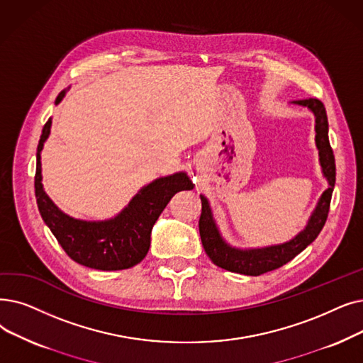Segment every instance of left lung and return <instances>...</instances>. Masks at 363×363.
Wrapping results in <instances>:
<instances>
[{
	"mask_svg": "<svg viewBox=\"0 0 363 363\" xmlns=\"http://www.w3.org/2000/svg\"><path fill=\"white\" fill-rule=\"evenodd\" d=\"M291 104L307 108L314 116V143L319 151V163L322 175L328 181V188L318 200L316 208L311 212L304 230L299 231L295 238L285 243L270 245L264 247H235L231 246L220 234L215 220L209 200L200 194L201 199V215L199 220L200 238L211 261L227 272L239 273L245 276H259L285 265L294 259L299 252H303L310 243L316 240L322 231L328 212L329 203L333 197L335 185V159L333 148L329 145L328 138V117L325 106L319 99H303L292 101Z\"/></svg>",
	"mask_w": 363,
	"mask_h": 363,
	"instance_id": "8db88e82",
	"label": "left lung"
}]
</instances>
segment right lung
Returning a JSON list of instances; mask_svg holds the SVG:
<instances>
[{
    "label": "right lung",
    "mask_w": 363,
    "mask_h": 363,
    "mask_svg": "<svg viewBox=\"0 0 363 363\" xmlns=\"http://www.w3.org/2000/svg\"><path fill=\"white\" fill-rule=\"evenodd\" d=\"M62 90L55 104H60L67 91ZM52 118L47 120L37 148L35 197L45 225L71 259L102 272L125 270L145 258L151 243V231L170 199L178 191L193 190L194 184L185 172L157 178L144 185L130 201L113 218L86 220L60 211L43 186L41 151L50 136Z\"/></svg>",
    "instance_id": "obj_1"
}]
</instances>
